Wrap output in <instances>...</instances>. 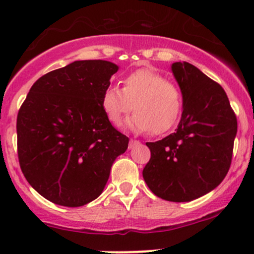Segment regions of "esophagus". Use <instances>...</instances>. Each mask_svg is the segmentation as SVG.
Masks as SVG:
<instances>
[{
  "mask_svg": "<svg viewBox=\"0 0 254 254\" xmlns=\"http://www.w3.org/2000/svg\"><path fill=\"white\" fill-rule=\"evenodd\" d=\"M138 143H140V142H138V141L130 140V142H129V148H133V147H135L136 144H138Z\"/></svg>",
  "mask_w": 254,
  "mask_h": 254,
  "instance_id": "obj_1",
  "label": "esophagus"
}]
</instances>
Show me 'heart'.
I'll return each instance as SVG.
<instances>
[{
    "label": "heart",
    "mask_w": 254,
    "mask_h": 254,
    "mask_svg": "<svg viewBox=\"0 0 254 254\" xmlns=\"http://www.w3.org/2000/svg\"><path fill=\"white\" fill-rule=\"evenodd\" d=\"M102 107L116 127L135 110L136 113L127 122L130 130L163 133L178 121L182 111V95L180 89L168 82L163 74L150 68H140L124 78L123 89L116 85L106 89Z\"/></svg>",
    "instance_id": "b5f03b06"
}]
</instances>
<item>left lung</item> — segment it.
I'll list each match as a JSON object with an SVG mask.
<instances>
[{
  "label": "left lung",
  "instance_id": "left-lung-1",
  "mask_svg": "<svg viewBox=\"0 0 254 254\" xmlns=\"http://www.w3.org/2000/svg\"><path fill=\"white\" fill-rule=\"evenodd\" d=\"M171 71L182 93L176 132L147 142L150 159L144 182L157 196L186 202L210 193L227 176L238 122L224 89L191 64L174 63Z\"/></svg>",
  "mask_w": 254,
  "mask_h": 254
}]
</instances>
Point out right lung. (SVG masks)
Listing matches in <instances>:
<instances>
[{
    "mask_svg": "<svg viewBox=\"0 0 254 254\" xmlns=\"http://www.w3.org/2000/svg\"><path fill=\"white\" fill-rule=\"evenodd\" d=\"M79 60L42 76L16 118L18 157L30 186L57 205L78 207L104 191L129 138L112 127L102 95L118 71Z\"/></svg>",
    "mask_w": 254,
    "mask_h": 254,
    "instance_id": "right-lung-1",
    "label": "right lung"
}]
</instances>
